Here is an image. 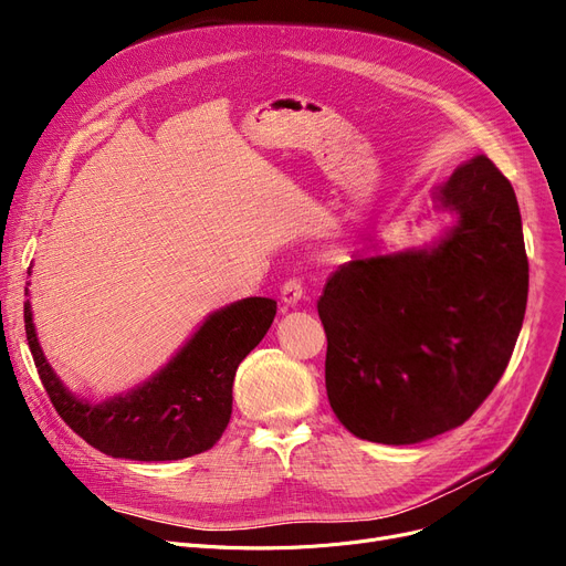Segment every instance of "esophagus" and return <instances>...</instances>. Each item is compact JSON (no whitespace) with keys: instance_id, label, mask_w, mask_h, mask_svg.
Returning <instances> with one entry per match:
<instances>
[{"instance_id":"obj_1","label":"esophagus","mask_w":566,"mask_h":566,"mask_svg":"<svg viewBox=\"0 0 566 566\" xmlns=\"http://www.w3.org/2000/svg\"><path fill=\"white\" fill-rule=\"evenodd\" d=\"M303 301V284L301 280H289L282 286V303L284 305H298Z\"/></svg>"}]
</instances>
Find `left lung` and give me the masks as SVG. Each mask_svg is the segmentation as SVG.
I'll return each instance as SVG.
<instances>
[{"instance_id":"8db88e82","label":"left lung","mask_w":566,"mask_h":566,"mask_svg":"<svg viewBox=\"0 0 566 566\" xmlns=\"http://www.w3.org/2000/svg\"><path fill=\"white\" fill-rule=\"evenodd\" d=\"M454 222L431 245L350 252L316 303L325 390L363 440L415 444L461 427L507 369L527 305L512 184L486 158L431 190Z\"/></svg>"}]
</instances>
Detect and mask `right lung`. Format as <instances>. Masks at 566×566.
Listing matches in <instances>:
<instances>
[{"instance_id": "1", "label": "right lung", "mask_w": 566, "mask_h": 566, "mask_svg": "<svg viewBox=\"0 0 566 566\" xmlns=\"http://www.w3.org/2000/svg\"><path fill=\"white\" fill-rule=\"evenodd\" d=\"M24 295L27 342L52 406L92 448L130 461H178L213 448L231 418L235 369L277 312L273 298L259 295L220 307L151 378L92 403L73 395L50 367L36 335L29 282Z\"/></svg>"}]
</instances>
